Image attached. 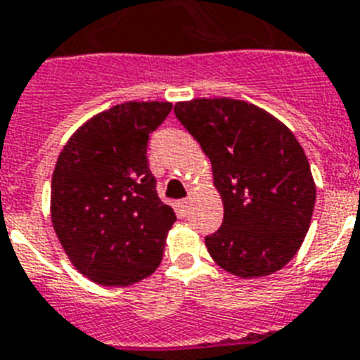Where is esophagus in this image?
Masks as SVG:
<instances>
[{
  "label": "esophagus",
  "instance_id": "obj_1",
  "mask_svg": "<svg viewBox=\"0 0 360 360\" xmlns=\"http://www.w3.org/2000/svg\"><path fill=\"white\" fill-rule=\"evenodd\" d=\"M176 212L180 215H187V212H189V200L187 198H182V200L176 202Z\"/></svg>",
  "mask_w": 360,
  "mask_h": 360
}]
</instances>
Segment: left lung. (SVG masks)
<instances>
[{
  "label": "left lung",
  "instance_id": "obj_1",
  "mask_svg": "<svg viewBox=\"0 0 360 360\" xmlns=\"http://www.w3.org/2000/svg\"><path fill=\"white\" fill-rule=\"evenodd\" d=\"M174 114L212 162L224 204L222 226L206 237L210 255L239 278L283 269L304 243L316 200L298 139L246 101L193 99L176 103Z\"/></svg>",
  "mask_w": 360,
  "mask_h": 360
}]
</instances>
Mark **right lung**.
<instances>
[{
	"label": "right lung",
	"instance_id": "right-lung-1",
	"mask_svg": "<svg viewBox=\"0 0 360 360\" xmlns=\"http://www.w3.org/2000/svg\"><path fill=\"white\" fill-rule=\"evenodd\" d=\"M171 103H123L101 112L70 138L56 160L51 221L80 274L124 287L158 269L176 221L156 193L147 145Z\"/></svg>",
	"mask_w": 360,
	"mask_h": 360
}]
</instances>
